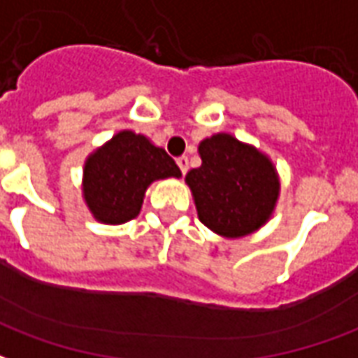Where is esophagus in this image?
Instances as JSON below:
<instances>
[{"label":"esophagus","mask_w":358,"mask_h":358,"mask_svg":"<svg viewBox=\"0 0 358 358\" xmlns=\"http://www.w3.org/2000/svg\"><path fill=\"white\" fill-rule=\"evenodd\" d=\"M176 164L180 166V172H182V174H186L187 169H189V159H187L186 155L178 157V159H176Z\"/></svg>","instance_id":"esophagus-1"}]
</instances>
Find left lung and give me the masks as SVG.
<instances>
[{"instance_id":"left-lung-1","label":"left lung","mask_w":358,"mask_h":358,"mask_svg":"<svg viewBox=\"0 0 358 358\" xmlns=\"http://www.w3.org/2000/svg\"><path fill=\"white\" fill-rule=\"evenodd\" d=\"M201 166L186 174L197 217L224 238H243L272 217L280 180L268 157L232 134L199 143Z\"/></svg>"}]
</instances>
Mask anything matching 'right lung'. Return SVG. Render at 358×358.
I'll return each instance as SVG.
<instances>
[{
	"label": "right lung",
	"mask_w": 358,
	"mask_h": 358,
	"mask_svg": "<svg viewBox=\"0 0 358 358\" xmlns=\"http://www.w3.org/2000/svg\"><path fill=\"white\" fill-rule=\"evenodd\" d=\"M180 176L178 164L163 148L141 134L122 130L86 159L82 194L95 220L124 224L140 215L151 182Z\"/></svg>",
	"instance_id": "right-lung-1"
}]
</instances>
